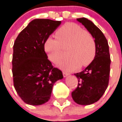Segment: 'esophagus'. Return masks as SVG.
<instances>
[{
    "label": "esophagus",
    "mask_w": 122,
    "mask_h": 122,
    "mask_svg": "<svg viewBox=\"0 0 122 122\" xmlns=\"http://www.w3.org/2000/svg\"><path fill=\"white\" fill-rule=\"evenodd\" d=\"M63 75L64 77H66L67 76H68V73H67V72H64V71H63Z\"/></svg>",
    "instance_id": "esophagus-1"
}]
</instances>
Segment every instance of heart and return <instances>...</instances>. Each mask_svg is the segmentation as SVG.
I'll list each match as a JSON object with an SVG mask.
<instances>
[{"label": "heart", "mask_w": 122, "mask_h": 122, "mask_svg": "<svg viewBox=\"0 0 122 122\" xmlns=\"http://www.w3.org/2000/svg\"><path fill=\"white\" fill-rule=\"evenodd\" d=\"M55 35L56 39L49 37L44 42V50L51 62H60L63 56V49L67 48L68 57L59 65L63 70L72 72L93 62L97 54V43L89 31L78 24L68 22L57 29Z\"/></svg>", "instance_id": "b5f03b06"}]
</instances>
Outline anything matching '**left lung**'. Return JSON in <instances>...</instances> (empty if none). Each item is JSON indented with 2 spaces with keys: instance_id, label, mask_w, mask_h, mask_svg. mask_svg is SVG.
Returning <instances> with one entry per match:
<instances>
[{
  "instance_id": "8db88e82",
  "label": "left lung",
  "mask_w": 122,
  "mask_h": 122,
  "mask_svg": "<svg viewBox=\"0 0 122 122\" xmlns=\"http://www.w3.org/2000/svg\"><path fill=\"white\" fill-rule=\"evenodd\" d=\"M77 21L93 35L97 43V54L93 62L85 70L74 74L78 83L72 92V98L78 104L88 105L99 100L107 88L111 60L108 42L102 32L86 18H79Z\"/></svg>"
}]
</instances>
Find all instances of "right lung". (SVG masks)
<instances>
[{
	"mask_svg": "<svg viewBox=\"0 0 122 122\" xmlns=\"http://www.w3.org/2000/svg\"><path fill=\"white\" fill-rule=\"evenodd\" d=\"M61 24L34 19L21 31L13 47L14 86L27 104L40 105L49 100L55 82L63 78L61 70L47 59L44 42Z\"/></svg>",
	"mask_w": 122,
	"mask_h": 122,
	"instance_id": "obj_1",
	"label": "right lung"
}]
</instances>
